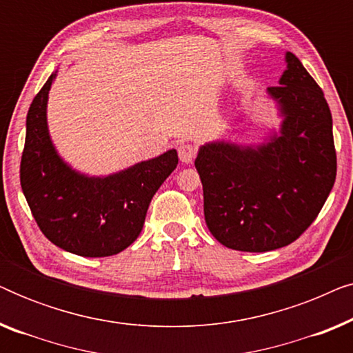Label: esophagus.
I'll return each instance as SVG.
<instances>
[{
  "mask_svg": "<svg viewBox=\"0 0 353 353\" xmlns=\"http://www.w3.org/2000/svg\"><path fill=\"white\" fill-rule=\"evenodd\" d=\"M178 157L183 163H191L196 157V148L190 143H181L178 146Z\"/></svg>",
  "mask_w": 353,
  "mask_h": 353,
  "instance_id": "esophagus-1",
  "label": "esophagus"
}]
</instances>
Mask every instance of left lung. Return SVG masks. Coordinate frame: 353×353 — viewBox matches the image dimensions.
<instances>
[{"instance_id": "obj_1", "label": "left lung", "mask_w": 353, "mask_h": 353, "mask_svg": "<svg viewBox=\"0 0 353 353\" xmlns=\"http://www.w3.org/2000/svg\"><path fill=\"white\" fill-rule=\"evenodd\" d=\"M286 64L279 85L267 90L283 117L279 133L257 146L214 141L197 152L207 228L230 249L267 252L294 243L334 186L330 105L292 52Z\"/></svg>"}]
</instances>
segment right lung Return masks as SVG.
<instances>
[{"instance_id":"1","label":"right lung","mask_w":353,"mask_h":353,"mask_svg":"<svg viewBox=\"0 0 353 353\" xmlns=\"http://www.w3.org/2000/svg\"><path fill=\"white\" fill-rule=\"evenodd\" d=\"M57 72L27 114L21 186L41 233L67 252L108 257L127 249L141 233L152 196L175 170V149L108 176H88L62 161L46 122L48 94Z\"/></svg>"}]
</instances>
